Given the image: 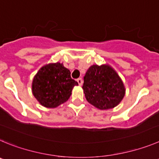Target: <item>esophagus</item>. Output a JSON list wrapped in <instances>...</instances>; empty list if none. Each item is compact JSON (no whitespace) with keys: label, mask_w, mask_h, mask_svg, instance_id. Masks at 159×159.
I'll return each mask as SVG.
<instances>
[{"label":"esophagus","mask_w":159,"mask_h":159,"mask_svg":"<svg viewBox=\"0 0 159 159\" xmlns=\"http://www.w3.org/2000/svg\"><path fill=\"white\" fill-rule=\"evenodd\" d=\"M77 81H78V85H82L83 81H82V78H78V79H77Z\"/></svg>","instance_id":"obj_1"}]
</instances>
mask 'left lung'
Instances as JSON below:
<instances>
[{"label":"left lung","mask_w":159,"mask_h":159,"mask_svg":"<svg viewBox=\"0 0 159 159\" xmlns=\"http://www.w3.org/2000/svg\"><path fill=\"white\" fill-rule=\"evenodd\" d=\"M82 89L87 101L101 110L118 105L125 94L120 78L107 65L90 66L84 76Z\"/></svg>","instance_id":"8db88e82"}]
</instances>
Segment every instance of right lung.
Returning a JSON list of instances; mask_svg holds the SVG:
<instances>
[{
	"instance_id": "add662e5",
	"label": "right lung",
	"mask_w": 159,
	"mask_h": 159,
	"mask_svg": "<svg viewBox=\"0 0 159 159\" xmlns=\"http://www.w3.org/2000/svg\"><path fill=\"white\" fill-rule=\"evenodd\" d=\"M78 83L71 78L70 71L59 62L42 67L32 81V93L46 108H56L66 102Z\"/></svg>"
}]
</instances>
